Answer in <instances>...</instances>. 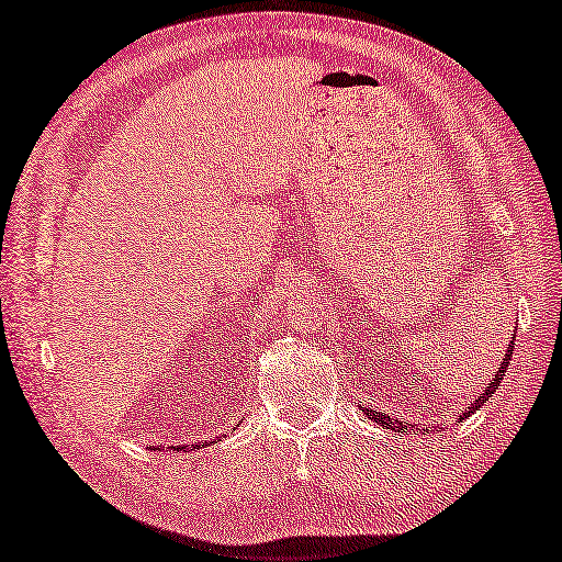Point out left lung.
Wrapping results in <instances>:
<instances>
[{
  "mask_svg": "<svg viewBox=\"0 0 562 562\" xmlns=\"http://www.w3.org/2000/svg\"><path fill=\"white\" fill-rule=\"evenodd\" d=\"M514 341H516V334H514ZM514 341H512V344H508V349H506V356H504V361H502V363H498V371H496V375H494V379L486 383V387H484V391L476 395V401H474L472 405H469V407H467V411H462V413H459V415H457V423H462V420H467V417H469V415H474V413L479 411V407H482V405H484V403L488 401V397H492V395H494V393L498 391V383H502V381H504V373H506V369H508V361H512V353H514ZM363 413H366V415H369L373 423H379V425H383V430H397V432H401V430H407V427H411V425H407V423H403V420H393V417H391V415H385V413H375V411H369V407H366V411H363ZM413 427H415V425H413ZM415 430H420V427H415ZM425 430H427V427H423V432H425Z\"/></svg>",
  "mask_w": 562,
  "mask_h": 562,
  "instance_id": "8db88e82",
  "label": "left lung"
}]
</instances>
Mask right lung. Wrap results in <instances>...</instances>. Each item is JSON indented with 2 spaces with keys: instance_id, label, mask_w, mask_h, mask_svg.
Wrapping results in <instances>:
<instances>
[{
  "instance_id": "1",
  "label": "right lung",
  "mask_w": 562,
  "mask_h": 562,
  "mask_svg": "<svg viewBox=\"0 0 562 562\" xmlns=\"http://www.w3.org/2000/svg\"><path fill=\"white\" fill-rule=\"evenodd\" d=\"M203 445H209V442H199V445H177L175 450H177V452H181V450H183V452H187V450H201Z\"/></svg>"
}]
</instances>
